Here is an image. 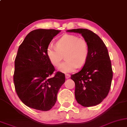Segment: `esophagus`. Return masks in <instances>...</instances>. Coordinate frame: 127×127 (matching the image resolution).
<instances>
[{
	"instance_id": "obj_1",
	"label": "esophagus",
	"mask_w": 127,
	"mask_h": 127,
	"mask_svg": "<svg viewBox=\"0 0 127 127\" xmlns=\"http://www.w3.org/2000/svg\"><path fill=\"white\" fill-rule=\"evenodd\" d=\"M65 78H66V79H68L70 77V74H65Z\"/></svg>"
}]
</instances>
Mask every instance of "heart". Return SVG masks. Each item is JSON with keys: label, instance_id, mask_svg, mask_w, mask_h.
Returning <instances> with one entry per match:
<instances>
[{"label": "heart", "instance_id": "b5f03b06", "mask_svg": "<svg viewBox=\"0 0 127 127\" xmlns=\"http://www.w3.org/2000/svg\"><path fill=\"white\" fill-rule=\"evenodd\" d=\"M56 47L49 45L46 55L54 66H58L65 55V62L61 64L59 70L64 73L72 72L82 66L89 53L88 45L84 38L75 35L65 34L56 42Z\"/></svg>", "mask_w": 127, "mask_h": 127}]
</instances>
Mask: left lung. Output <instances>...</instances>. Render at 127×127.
I'll use <instances>...</instances> for the list:
<instances>
[{"label": "left lung", "mask_w": 127, "mask_h": 127, "mask_svg": "<svg viewBox=\"0 0 127 127\" xmlns=\"http://www.w3.org/2000/svg\"><path fill=\"white\" fill-rule=\"evenodd\" d=\"M67 31L81 34L89 48L83 68L71 77L75 82V99L84 107L96 106L107 96L113 78L107 49L100 37L90 30L78 28Z\"/></svg>", "instance_id": "8db88e82"}]
</instances>
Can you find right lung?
<instances>
[{"instance_id":"1","label":"right lung","mask_w":127,"mask_h":127,"mask_svg":"<svg viewBox=\"0 0 127 127\" xmlns=\"http://www.w3.org/2000/svg\"><path fill=\"white\" fill-rule=\"evenodd\" d=\"M61 31L38 29L28 33L18 48L13 80L17 94L28 107L48 111L57 100L65 82L64 74L57 71L46 55L50 42Z\"/></svg>"}]
</instances>
